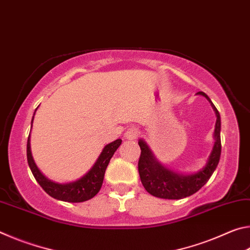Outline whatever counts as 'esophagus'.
I'll list each match as a JSON object with an SVG mask.
<instances>
[{
  "mask_svg": "<svg viewBox=\"0 0 250 250\" xmlns=\"http://www.w3.org/2000/svg\"><path fill=\"white\" fill-rule=\"evenodd\" d=\"M139 135H140V130L135 128V126H132V128L128 129V131L125 132V139H128V140H135V139L139 138Z\"/></svg>",
  "mask_w": 250,
  "mask_h": 250,
  "instance_id": "34e87169",
  "label": "esophagus"
}]
</instances>
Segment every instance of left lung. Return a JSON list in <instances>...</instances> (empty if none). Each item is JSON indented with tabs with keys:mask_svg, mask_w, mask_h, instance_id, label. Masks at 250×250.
Wrapping results in <instances>:
<instances>
[{
	"mask_svg": "<svg viewBox=\"0 0 250 250\" xmlns=\"http://www.w3.org/2000/svg\"><path fill=\"white\" fill-rule=\"evenodd\" d=\"M201 95L209 101L211 108L216 115V124L214 130V146L207 158L206 164L201 170L195 173H186L173 171L163 166L155 155L147 143L140 139L139 146L141 149L140 160H139V174L143 186L151 195L166 200H181L196 193L204 186L209 177L216 170L219 159H221L222 143H221V116L211 100L205 92L198 91Z\"/></svg>",
	"mask_w": 250,
	"mask_h": 250,
	"instance_id": "obj_1",
	"label": "left lung"
}]
</instances>
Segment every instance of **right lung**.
<instances>
[{"mask_svg":"<svg viewBox=\"0 0 250 250\" xmlns=\"http://www.w3.org/2000/svg\"><path fill=\"white\" fill-rule=\"evenodd\" d=\"M35 112H34V116H35ZM34 116L32 118L31 129L33 126ZM121 142V139H117L116 141L104 146L103 151H101V153L98 156V159L94 163V166L90 167V170L86 174H83L80 179L73 182H68V183H57V182L49 180L37 167L32 155L31 134L28 135L27 139V162L34 177H35L36 181L39 182V184L42 186V188L49 196L56 198V200L68 203H80L90 200V198L94 197L100 191L101 185H103L104 182L105 168L108 167L110 159L112 158V155L115 154L118 147L120 146Z\"/></svg>","mask_w":250,"mask_h":250,"instance_id":"right-lung-1","label":"right lung"}]
</instances>
